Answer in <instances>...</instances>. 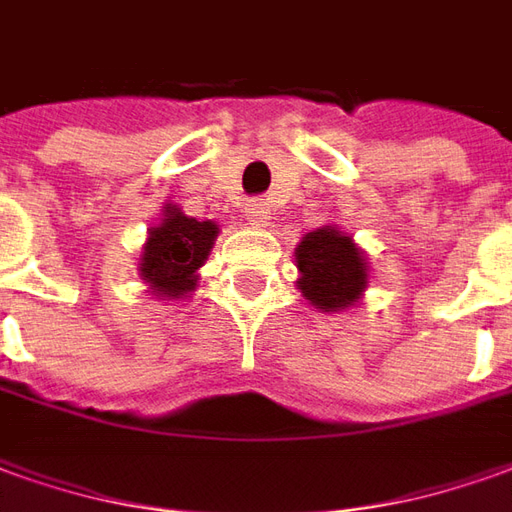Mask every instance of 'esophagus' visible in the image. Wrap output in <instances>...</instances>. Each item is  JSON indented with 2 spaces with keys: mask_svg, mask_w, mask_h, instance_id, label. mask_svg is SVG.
Masks as SVG:
<instances>
[{
  "mask_svg": "<svg viewBox=\"0 0 512 512\" xmlns=\"http://www.w3.org/2000/svg\"><path fill=\"white\" fill-rule=\"evenodd\" d=\"M246 219L252 221V224H268V219H271V205H268L266 199H249Z\"/></svg>",
  "mask_w": 512,
  "mask_h": 512,
  "instance_id": "34e87169",
  "label": "esophagus"
}]
</instances>
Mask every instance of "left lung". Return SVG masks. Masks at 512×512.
Here are the masks:
<instances>
[{
  "label": "left lung",
  "instance_id": "8db88e82",
  "mask_svg": "<svg viewBox=\"0 0 512 512\" xmlns=\"http://www.w3.org/2000/svg\"><path fill=\"white\" fill-rule=\"evenodd\" d=\"M299 291L324 313L352 307L368 285V266L360 246L338 227H318L296 246Z\"/></svg>",
  "mask_w": 512,
  "mask_h": 512
}]
</instances>
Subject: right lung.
<instances>
[{"instance_id":"1","label":"right lung","mask_w":512,"mask_h":512,"mask_svg":"<svg viewBox=\"0 0 512 512\" xmlns=\"http://www.w3.org/2000/svg\"><path fill=\"white\" fill-rule=\"evenodd\" d=\"M216 235L219 224L196 221L185 216L177 205H166L160 224L152 227L146 238L144 255L138 263L141 280L155 296L182 299L196 288V271L205 266Z\"/></svg>"}]
</instances>
